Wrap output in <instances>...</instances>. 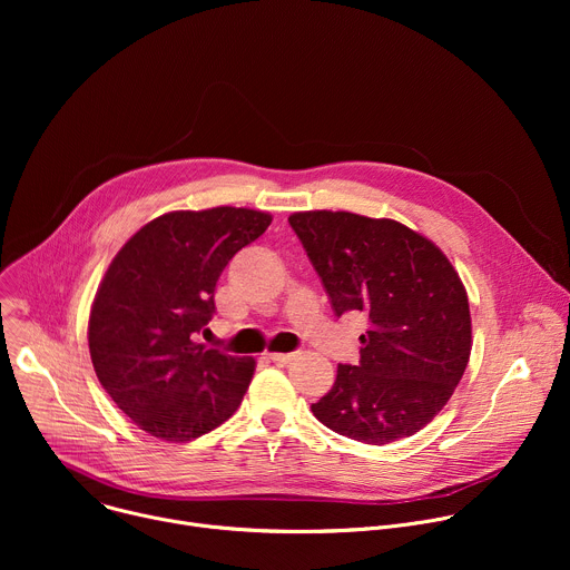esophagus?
<instances>
[{"mask_svg":"<svg viewBox=\"0 0 570 570\" xmlns=\"http://www.w3.org/2000/svg\"><path fill=\"white\" fill-rule=\"evenodd\" d=\"M293 352H288V354H282V352H273V354H268V358L273 361V363H288V361H293Z\"/></svg>","mask_w":570,"mask_h":570,"instance_id":"esophagus-1","label":"esophagus"}]
</instances>
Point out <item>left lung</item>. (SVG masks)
Masks as SVG:
<instances>
[{
	"label": "left lung",
	"instance_id": "obj_1",
	"mask_svg": "<svg viewBox=\"0 0 570 570\" xmlns=\"http://www.w3.org/2000/svg\"><path fill=\"white\" fill-rule=\"evenodd\" d=\"M291 227L336 315L361 311L358 365H338L334 387L311 411L365 444L422 431L444 409L471 354L466 291L433 240L392 218L297 212Z\"/></svg>",
	"mask_w": 570,
	"mask_h": 570
}]
</instances>
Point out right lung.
<instances>
[{"label": "right lung", "instance_id": "add662e5", "mask_svg": "<svg viewBox=\"0 0 570 570\" xmlns=\"http://www.w3.org/2000/svg\"><path fill=\"white\" fill-rule=\"evenodd\" d=\"M273 216L246 207L169 212L117 253L90 311V356L104 390L153 438L191 442L240 405L255 358L196 343L216 313L229 259Z\"/></svg>", "mask_w": 570, "mask_h": 570}]
</instances>
